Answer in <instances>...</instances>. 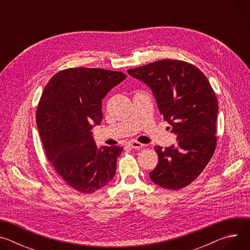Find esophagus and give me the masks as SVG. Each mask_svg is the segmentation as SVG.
<instances>
[{"label": "esophagus", "instance_id": "34e87169", "mask_svg": "<svg viewBox=\"0 0 250 250\" xmlns=\"http://www.w3.org/2000/svg\"><path fill=\"white\" fill-rule=\"evenodd\" d=\"M127 146H128L129 147H131V148H134V149H139V148H141L142 146H144V145L140 144V142L135 141V140L129 141L128 144H127Z\"/></svg>", "mask_w": 250, "mask_h": 250}]
</instances>
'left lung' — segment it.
Instances as JSON below:
<instances>
[{"mask_svg": "<svg viewBox=\"0 0 250 250\" xmlns=\"http://www.w3.org/2000/svg\"><path fill=\"white\" fill-rule=\"evenodd\" d=\"M127 73L151 89L163 120L177 136L176 146L154 147L158 163L149 173L150 179L167 190L190 185L217 145L219 104L208 80L196 66L173 59L128 69Z\"/></svg>", "mask_w": 250, "mask_h": 250, "instance_id": "8db88e82", "label": "left lung"}]
</instances>
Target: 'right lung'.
Instances as JSON below:
<instances>
[{
	"instance_id": "add662e5",
	"label": "right lung",
	"mask_w": 250,
	"mask_h": 250,
	"mask_svg": "<svg viewBox=\"0 0 250 250\" xmlns=\"http://www.w3.org/2000/svg\"><path fill=\"white\" fill-rule=\"evenodd\" d=\"M126 78L100 68H69L46 84L37 125L46 156L62 179L76 191L94 193L116 174L120 146L97 147L92 128L103 120L102 101Z\"/></svg>"
}]
</instances>
